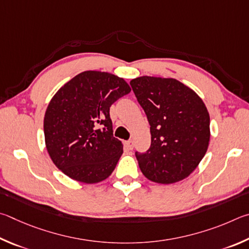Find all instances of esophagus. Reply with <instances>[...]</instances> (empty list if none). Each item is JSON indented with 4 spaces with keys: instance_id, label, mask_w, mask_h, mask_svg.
<instances>
[{
    "instance_id": "34e87169",
    "label": "esophagus",
    "mask_w": 249,
    "mask_h": 249,
    "mask_svg": "<svg viewBox=\"0 0 249 249\" xmlns=\"http://www.w3.org/2000/svg\"><path fill=\"white\" fill-rule=\"evenodd\" d=\"M124 145H125V147H127L128 150H132V149H133V142H132L131 140L125 141V142H124Z\"/></svg>"
}]
</instances>
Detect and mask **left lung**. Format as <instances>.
I'll return each mask as SVG.
<instances>
[{
    "mask_svg": "<svg viewBox=\"0 0 249 249\" xmlns=\"http://www.w3.org/2000/svg\"><path fill=\"white\" fill-rule=\"evenodd\" d=\"M150 124L151 146L136 152L141 172L159 184L189 176L210 141V116L202 99L175 78L137 77L130 82Z\"/></svg>",
    "mask_w": 249,
    "mask_h": 249,
    "instance_id": "obj_1",
    "label": "left lung"
}]
</instances>
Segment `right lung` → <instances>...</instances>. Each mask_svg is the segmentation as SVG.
<instances>
[{
  "label": "right lung",
  "instance_id": "obj_1",
  "mask_svg": "<svg viewBox=\"0 0 249 249\" xmlns=\"http://www.w3.org/2000/svg\"><path fill=\"white\" fill-rule=\"evenodd\" d=\"M130 90L124 78L85 71L56 91L46 110L43 131L48 153L61 172L85 184L111 175L124 150L112 134L109 110Z\"/></svg>",
  "mask_w": 249,
  "mask_h": 249
}]
</instances>
